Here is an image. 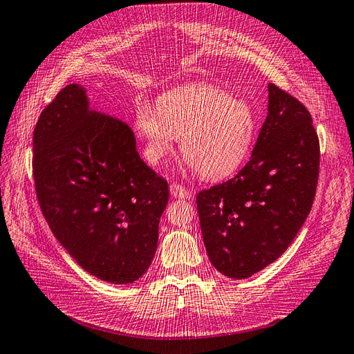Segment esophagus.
Returning <instances> with one entry per match:
<instances>
[{
	"label": "esophagus",
	"instance_id": "esophagus-1",
	"mask_svg": "<svg viewBox=\"0 0 354 354\" xmlns=\"http://www.w3.org/2000/svg\"><path fill=\"white\" fill-rule=\"evenodd\" d=\"M169 191H171V195H172V197H174V198H182V200L191 198V192L187 191L185 186L178 185V183H172V185L169 186Z\"/></svg>",
	"mask_w": 354,
	"mask_h": 354
}]
</instances>
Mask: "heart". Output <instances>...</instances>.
<instances>
[{
	"label": "heart",
	"instance_id": "heart-1",
	"mask_svg": "<svg viewBox=\"0 0 354 354\" xmlns=\"http://www.w3.org/2000/svg\"><path fill=\"white\" fill-rule=\"evenodd\" d=\"M135 129L150 163L163 160L180 139L183 157L203 178L221 180L245 162L256 136V115L229 92L192 84L165 93L157 107L138 103Z\"/></svg>",
	"mask_w": 354,
	"mask_h": 354
}]
</instances>
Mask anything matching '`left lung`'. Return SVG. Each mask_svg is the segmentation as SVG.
<instances>
[{"instance_id": "left-lung-1", "label": "left lung", "mask_w": 354, "mask_h": 354, "mask_svg": "<svg viewBox=\"0 0 354 354\" xmlns=\"http://www.w3.org/2000/svg\"><path fill=\"white\" fill-rule=\"evenodd\" d=\"M319 140L300 101L268 84V116L251 159L233 178L197 195L212 265L247 279L285 253L312 209Z\"/></svg>"}]
</instances>
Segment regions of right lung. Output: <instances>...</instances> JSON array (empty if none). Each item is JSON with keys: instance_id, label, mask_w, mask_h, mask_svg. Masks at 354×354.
<instances>
[{"instance_id": "add662e5", "label": "right lung", "mask_w": 354, "mask_h": 354, "mask_svg": "<svg viewBox=\"0 0 354 354\" xmlns=\"http://www.w3.org/2000/svg\"><path fill=\"white\" fill-rule=\"evenodd\" d=\"M33 177L44 218L84 271L113 285L144 276L168 182L140 159L127 124L91 111L82 86L68 84L39 116Z\"/></svg>"}]
</instances>
